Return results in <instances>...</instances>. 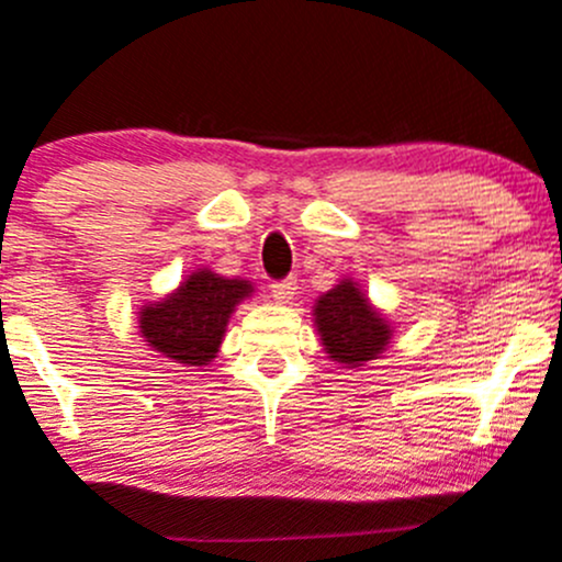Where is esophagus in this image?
<instances>
[{
	"mask_svg": "<svg viewBox=\"0 0 562 562\" xmlns=\"http://www.w3.org/2000/svg\"><path fill=\"white\" fill-rule=\"evenodd\" d=\"M295 291H299V282H295L293 277H288V280H280L271 285V295H274L277 304H288V301L295 295Z\"/></svg>",
	"mask_w": 562,
	"mask_h": 562,
	"instance_id": "obj_1",
	"label": "esophagus"
}]
</instances>
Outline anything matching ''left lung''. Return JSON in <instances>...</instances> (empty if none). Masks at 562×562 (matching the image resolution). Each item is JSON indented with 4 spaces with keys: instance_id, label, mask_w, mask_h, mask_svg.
Here are the masks:
<instances>
[{
    "instance_id": "left-lung-1",
    "label": "left lung",
    "mask_w": 562,
    "mask_h": 562,
    "mask_svg": "<svg viewBox=\"0 0 562 562\" xmlns=\"http://www.w3.org/2000/svg\"><path fill=\"white\" fill-rule=\"evenodd\" d=\"M312 317L328 360L349 371H362V366L379 360L394 336L386 314L375 310L351 277L338 280V285L314 301Z\"/></svg>"
}]
</instances>
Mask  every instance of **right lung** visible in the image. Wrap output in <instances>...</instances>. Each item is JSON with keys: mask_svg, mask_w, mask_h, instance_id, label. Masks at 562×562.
Listing matches in <instances>:
<instances>
[{"mask_svg": "<svg viewBox=\"0 0 562 562\" xmlns=\"http://www.w3.org/2000/svg\"><path fill=\"white\" fill-rule=\"evenodd\" d=\"M256 293L250 280L202 267L165 299L138 312V333L151 351L183 368H205L218 357L234 310Z\"/></svg>", "mask_w": 562, "mask_h": 562, "instance_id": "obj_1", "label": "right lung"}]
</instances>
